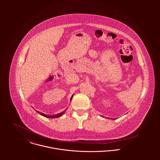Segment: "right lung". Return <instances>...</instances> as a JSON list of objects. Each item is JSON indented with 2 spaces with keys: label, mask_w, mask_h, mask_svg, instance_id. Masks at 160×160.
<instances>
[{
  "label": "right lung",
  "mask_w": 160,
  "mask_h": 160,
  "mask_svg": "<svg viewBox=\"0 0 160 160\" xmlns=\"http://www.w3.org/2000/svg\"><path fill=\"white\" fill-rule=\"evenodd\" d=\"M72 97H73V95H72V97H71V100H72ZM66 110H67V109H66L64 112H62V113H58V114H55V115H47V114L42 113H41V112H38V111H36V112H37L38 113L41 114L42 116H44V117H46V118H58V117H60V116H62V115L63 114V113L65 112V111H66Z\"/></svg>",
  "instance_id": "1"
}]
</instances>
